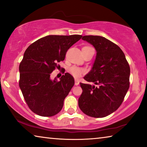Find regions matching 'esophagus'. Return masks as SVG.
Wrapping results in <instances>:
<instances>
[{
    "mask_svg": "<svg viewBox=\"0 0 147 147\" xmlns=\"http://www.w3.org/2000/svg\"><path fill=\"white\" fill-rule=\"evenodd\" d=\"M74 84H75V86H78L79 84V80L75 79V80H74Z\"/></svg>",
    "mask_w": 147,
    "mask_h": 147,
    "instance_id": "34e87169",
    "label": "esophagus"
}]
</instances>
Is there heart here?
Segmentation results:
<instances>
[{"instance_id": "b5f03b06", "label": "heart", "mask_w": 147, "mask_h": 147, "mask_svg": "<svg viewBox=\"0 0 147 147\" xmlns=\"http://www.w3.org/2000/svg\"><path fill=\"white\" fill-rule=\"evenodd\" d=\"M93 49V48L89 46L84 47L82 48V49L84 50H88V49ZM69 72H70V73L74 77V78H78L82 75V74L85 73L86 71L85 69L83 68L78 67H76V66H73L69 69Z\"/></svg>"}]
</instances>
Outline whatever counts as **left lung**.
Returning a JSON list of instances; mask_svg holds the SVG:
<instances>
[{"label": "left lung", "mask_w": 147, "mask_h": 147, "mask_svg": "<svg viewBox=\"0 0 147 147\" xmlns=\"http://www.w3.org/2000/svg\"><path fill=\"white\" fill-rule=\"evenodd\" d=\"M82 39L96 51L93 67L84 78L98 86L80 84L83 91L78 106L87 115L104 117L115 111L123 102L130 86V66L120 47L108 39L84 36Z\"/></svg>", "instance_id": "obj_1"}]
</instances>
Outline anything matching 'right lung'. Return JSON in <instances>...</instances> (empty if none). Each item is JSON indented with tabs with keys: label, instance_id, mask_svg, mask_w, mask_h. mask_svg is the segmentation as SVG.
<instances>
[{
	"label": "right lung",
	"instance_id": "right-lung-1",
	"mask_svg": "<svg viewBox=\"0 0 147 147\" xmlns=\"http://www.w3.org/2000/svg\"><path fill=\"white\" fill-rule=\"evenodd\" d=\"M81 35H51L31 44L24 52L19 65V87L29 108L37 115L51 117L61 110L63 101L74 84L70 74L59 80L51 74L67 50L82 38Z\"/></svg>",
	"mask_w": 147,
	"mask_h": 147
}]
</instances>
